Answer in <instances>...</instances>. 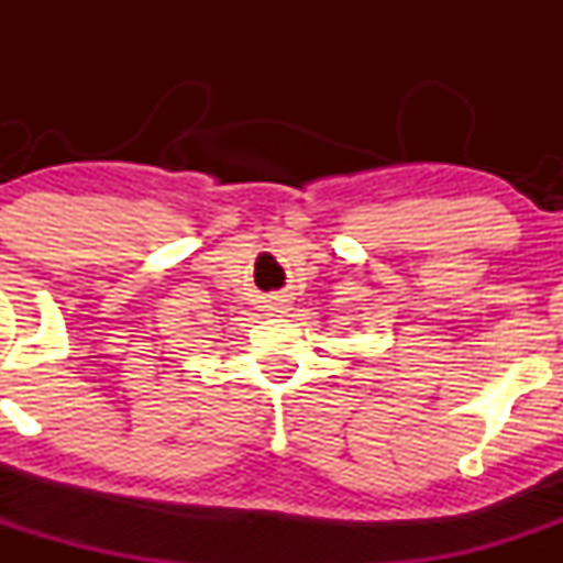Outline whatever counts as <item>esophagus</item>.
Masks as SVG:
<instances>
[{
    "label": "esophagus",
    "mask_w": 563,
    "mask_h": 563,
    "mask_svg": "<svg viewBox=\"0 0 563 563\" xmlns=\"http://www.w3.org/2000/svg\"><path fill=\"white\" fill-rule=\"evenodd\" d=\"M266 308H269L272 316L286 313V305H283V299H269V305H266Z\"/></svg>",
    "instance_id": "obj_1"
}]
</instances>
